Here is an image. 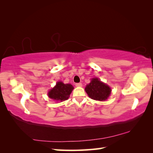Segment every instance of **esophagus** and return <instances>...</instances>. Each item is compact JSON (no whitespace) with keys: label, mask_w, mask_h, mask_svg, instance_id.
Listing matches in <instances>:
<instances>
[{"label":"esophagus","mask_w":153,"mask_h":153,"mask_svg":"<svg viewBox=\"0 0 153 153\" xmlns=\"http://www.w3.org/2000/svg\"><path fill=\"white\" fill-rule=\"evenodd\" d=\"M76 86L77 87H81L82 86V83H77V84H76Z\"/></svg>","instance_id":"1"}]
</instances>
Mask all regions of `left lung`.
I'll return each mask as SVG.
<instances>
[{
    "instance_id": "8db88e82",
    "label": "left lung",
    "mask_w": 153,
    "mask_h": 153,
    "mask_svg": "<svg viewBox=\"0 0 153 153\" xmlns=\"http://www.w3.org/2000/svg\"><path fill=\"white\" fill-rule=\"evenodd\" d=\"M85 90L92 99L100 101L107 100L111 91L107 85L100 82L98 78H93L91 82L87 85Z\"/></svg>"
}]
</instances>
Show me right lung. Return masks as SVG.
<instances>
[{
  "instance_id": "obj_1",
  "label": "right lung",
  "mask_w": 153,
  "mask_h": 153,
  "mask_svg": "<svg viewBox=\"0 0 153 153\" xmlns=\"http://www.w3.org/2000/svg\"><path fill=\"white\" fill-rule=\"evenodd\" d=\"M73 89L72 85L65 84L63 82H59L56 83V86L49 91L48 97L53 100L63 101L68 99Z\"/></svg>"
}]
</instances>
